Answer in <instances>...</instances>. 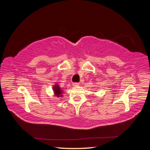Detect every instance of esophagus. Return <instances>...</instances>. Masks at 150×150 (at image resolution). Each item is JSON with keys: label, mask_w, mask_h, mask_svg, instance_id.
<instances>
[{"label": "esophagus", "mask_w": 150, "mask_h": 150, "mask_svg": "<svg viewBox=\"0 0 150 150\" xmlns=\"http://www.w3.org/2000/svg\"><path fill=\"white\" fill-rule=\"evenodd\" d=\"M72 85H73L74 86H79V83H73V84H72Z\"/></svg>", "instance_id": "34e87169"}]
</instances>
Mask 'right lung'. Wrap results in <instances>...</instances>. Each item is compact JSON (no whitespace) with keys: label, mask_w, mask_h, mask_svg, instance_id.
<instances>
[{"label":"right lung","mask_w":150,"mask_h":150,"mask_svg":"<svg viewBox=\"0 0 150 150\" xmlns=\"http://www.w3.org/2000/svg\"><path fill=\"white\" fill-rule=\"evenodd\" d=\"M54 91L55 93L56 96H57V97L59 96H62V95L61 94L62 93V90H61L60 88L59 87V85H55L54 86Z\"/></svg>","instance_id":"1"}]
</instances>
